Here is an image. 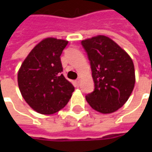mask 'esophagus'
<instances>
[{
    "mask_svg": "<svg viewBox=\"0 0 152 152\" xmlns=\"http://www.w3.org/2000/svg\"><path fill=\"white\" fill-rule=\"evenodd\" d=\"M80 79H77L76 80V86H80Z\"/></svg>",
    "mask_w": 152,
    "mask_h": 152,
    "instance_id": "esophagus-1",
    "label": "esophagus"
}]
</instances>
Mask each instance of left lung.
<instances>
[{
    "mask_svg": "<svg viewBox=\"0 0 152 152\" xmlns=\"http://www.w3.org/2000/svg\"><path fill=\"white\" fill-rule=\"evenodd\" d=\"M88 55L94 90L86 96L95 111L103 114L121 108L129 98L135 84L133 60L115 41L99 35L81 41Z\"/></svg>",
    "mask_w": 152,
    "mask_h": 152,
    "instance_id": "1",
    "label": "left lung"
}]
</instances>
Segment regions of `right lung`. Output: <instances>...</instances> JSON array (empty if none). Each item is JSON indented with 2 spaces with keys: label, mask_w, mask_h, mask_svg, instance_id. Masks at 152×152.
<instances>
[{
  "label": "right lung",
  "mask_w": 152,
  "mask_h": 152,
  "mask_svg": "<svg viewBox=\"0 0 152 152\" xmlns=\"http://www.w3.org/2000/svg\"><path fill=\"white\" fill-rule=\"evenodd\" d=\"M67 40L49 37L29 53L18 73L19 90L34 111L53 114L63 109L72 95L74 86L63 76L60 56Z\"/></svg>",
  "instance_id": "add662e5"
}]
</instances>
